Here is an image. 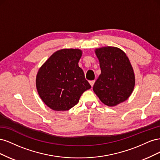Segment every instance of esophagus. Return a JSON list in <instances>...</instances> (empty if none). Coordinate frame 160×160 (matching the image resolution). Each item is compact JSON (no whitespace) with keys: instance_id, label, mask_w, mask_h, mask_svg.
<instances>
[{"instance_id":"esophagus-1","label":"esophagus","mask_w":160,"mask_h":160,"mask_svg":"<svg viewBox=\"0 0 160 160\" xmlns=\"http://www.w3.org/2000/svg\"><path fill=\"white\" fill-rule=\"evenodd\" d=\"M89 83H90V85H91V87H93V85H94V83H95V80L90 81H89Z\"/></svg>"}]
</instances>
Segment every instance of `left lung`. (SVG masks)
Masks as SVG:
<instances>
[{"instance_id": "obj_1", "label": "left lung", "mask_w": 160, "mask_h": 160, "mask_svg": "<svg viewBox=\"0 0 160 160\" xmlns=\"http://www.w3.org/2000/svg\"><path fill=\"white\" fill-rule=\"evenodd\" d=\"M95 52L101 72L93 85V91L103 103L114 107L132 93L135 83L133 67L126 54L118 47L98 48Z\"/></svg>"}]
</instances>
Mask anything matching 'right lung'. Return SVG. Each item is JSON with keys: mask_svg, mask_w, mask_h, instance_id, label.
I'll return each mask as SVG.
<instances>
[{"mask_svg": "<svg viewBox=\"0 0 160 160\" xmlns=\"http://www.w3.org/2000/svg\"><path fill=\"white\" fill-rule=\"evenodd\" d=\"M79 49L55 52L38 69L36 88L42 101L54 111H67L78 103L80 97L91 87L78 62Z\"/></svg>", "mask_w": 160, "mask_h": 160, "instance_id": "1", "label": "right lung"}]
</instances>
